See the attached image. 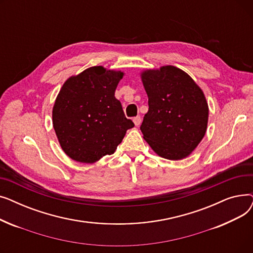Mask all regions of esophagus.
<instances>
[{"label": "esophagus", "mask_w": 253, "mask_h": 253, "mask_svg": "<svg viewBox=\"0 0 253 253\" xmlns=\"http://www.w3.org/2000/svg\"><path fill=\"white\" fill-rule=\"evenodd\" d=\"M133 122H134L135 126H139V125H140V123H141V118H140L139 116H137V117L133 118Z\"/></svg>", "instance_id": "34e87169"}]
</instances>
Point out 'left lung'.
I'll return each instance as SVG.
<instances>
[{"label":"left lung","mask_w":253,"mask_h":253,"mask_svg":"<svg viewBox=\"0 0 253 253\" xmlns=\"http://www.w3.org/2000/svg\"><path fill=\"white\" fill-rule=\"evenodd\" d=\"M149 111L140 130L153 151L168 160H181L203 139L208 104L202 89L182 70L165 65L140 74Z\"/></svg>","instance_id":"8db88e82"}]
</instances>
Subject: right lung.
Instances as JSON below:
<instances>
[{
    "label": "right lung",
    "mask_w": 253,
    "mask_h": 253,
    "mask_svg": "<svg viewBox=\"0 0 253 253\" xmlns=\"http://www.w3.org/2000/svg\"><path fill=\"white\" fill-rule=\"evenodd\" d=\"M123 72L92 66L62 85L52 111L53 128L63 152L91 164L112 155L134 127L116 97Z\"/></svg>",
    "instance_id": "obj_1"
}]
</instances>
